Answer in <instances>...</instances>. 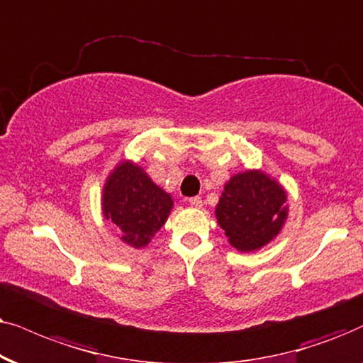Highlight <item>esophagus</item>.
Segmentation results:
<instances>
[{"mask_svg": "<svg viewBox=\"0 0 363 363\" xmlns=\"http://www.w3.org/2000/svg\"><path fill=\"white\" fill-rule=\"evenodd\" d=\"M187 203H189L191 206H194V208H201V206H203V199H201L199 196H194V197H189V199H187Z\"/></svg>", "mask_w": 363, "mask_h": 363, "instance_id": "34e87169", "label": "esophagus"}]
</instances>
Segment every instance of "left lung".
<instances>
[{"mask_svg":"<svg viewBox=\"0 0 363 363\" xmlns=\"http://www.w3.org/2000/svg\"><path fill=\"white\" fill-rule=\"evenodd\" d=\"M286 194L263 172L236 174L224 187L216 208L219 226L240 251H255L269 242L286 219Z\"/></svg>","mask_w":363,"mask_h":363,"instance_id":"1","label":"left lung"}]
</instances>
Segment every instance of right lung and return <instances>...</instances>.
<instances>
[{"label":"right lung","instance_id":"1","mask_svg":"<svg viewBox=\"0 0 363 363\" xmlns=\"http://www.w3.org/2000/svg\"><path fill=\"white\" fill-rule=\"evenodd\" d=\"M171 208V196L130 162L121 164L105 184V218L112 219L122 229V240L135 247L147 245L166 223Z\"/></svg>","mask_w":363,"mask_h":363}]
</instances>
